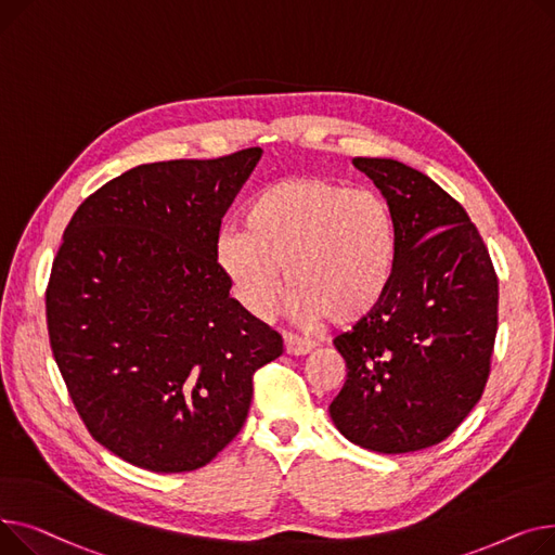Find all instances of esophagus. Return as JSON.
I'll use <instances>...</instances> for the list:
<instances>
[{"label":"esophagus","mask_w":555,"mask_h":555,"mask_svg":"<svg viewBox=\"0 0 555 555\" xmlns=\"http://www.w3.org/2000/svg\"><path fill=\"white\" fill-rule=\"evenodd\" d=\"M315 343L309 338H300L296 334H284V351L291 356H305L309 351H313Z\"/></svg>","instance_id":"1"}]
</instances>
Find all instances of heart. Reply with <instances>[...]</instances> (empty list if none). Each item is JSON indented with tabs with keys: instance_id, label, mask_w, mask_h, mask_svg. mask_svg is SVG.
I'll return each instance as SVG.
<instances>
[{
	"instance_id": "obj_1",
	"label": "heart",
	"mask_w": 555,
	"mask_h": 555,
	"mask_svg": "<svg viewBox=\"0 0 555 555\" xmlns=\"http://www.w3.org/2000/svg\"><path fill=\"white\" fill-rule=\"evenodd\" d=\"M217 264L257 318L284 286L309 322L353 324L380 307L399 264V225L383 194L324 177L280 179L242 208V225L217 240Z\"/></svg>"
}]
</instances>
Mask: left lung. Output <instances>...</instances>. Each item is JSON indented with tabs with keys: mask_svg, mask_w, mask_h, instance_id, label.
Listing matches in <instances>:
<instances>
[{
	"mask_svg": "<svg viewBox=\"0 0 555 555\" xmlns=\"http://www.w3.org/2000/svg\"><path fill=\"white\" fill-rule=\"evenodd\" d=\"M392 206L399 264L376 311L334 338L347 380L330 405L351 443L403 454L443 441L491 372L498 275L460 202L395 158L351 160Z\"/></svg>",
	"mask_w": 555,
	"mask_h": 555,
	"instance_id": "left-lung-1",
	"label": "left lung"
}]
</instances>
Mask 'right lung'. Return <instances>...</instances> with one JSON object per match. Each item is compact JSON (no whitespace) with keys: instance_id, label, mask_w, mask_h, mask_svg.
I'll return each instance as SVG.
<instances>
[{"instance_id":"1","label":"right lung","mask_w":555,"mask_h":555,"mask_svg":"<svg viewBox=\"0 0 555 555\" xmlns=\"http://www.w3.org/2000/svg\"><path fill=\"white\" fill-rule=\"evenodd\" d=\"M262 150L127 170L80 204L53 259L47 324L91 437L152 473L212 462L242 430L282 336L231 298L221 217Z\"/></svg>"}]
</instances>
